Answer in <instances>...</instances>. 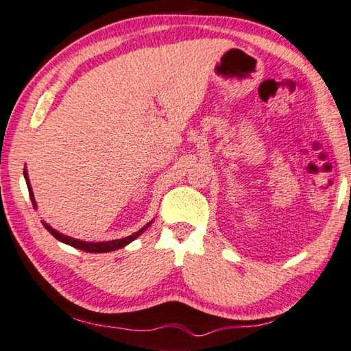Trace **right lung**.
<instances>
[{
  "label": "right lung",
  "mask_w": 351,
  "mask_h": 351,
  "mask_svg": "<svg viewBox=\"0 0 351 351\" xmlns=\"http://www.w3.org/2000/svg\"><path fill=\"white\" fill-rule=\"evenodd\" d=\"M24 179H26L27 183V189H29V195H30V200H32V205L36 210V202L34 197V191H32V186H30V182H29V174H27V169L24 168ZM152 223L147 222L143 228H140L137 232H134L131 236H126V237H121V239H115V241H108V242H84V241H78V239H73L71 236H64L58 232L57 230H53L51 225H47L46 222H43L45 225V228L51 232V234L57 239V241L63 242L66 245H71V247L77 248V250H82V251H88V253H109V251H115V250H120L123 247H126L128 243H131L132 241H135L140 234H143V232L147 230V226Z\"/></svg>",
  "instance_id": "add662e5"
}]
</instances>
